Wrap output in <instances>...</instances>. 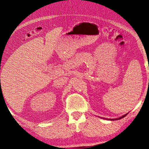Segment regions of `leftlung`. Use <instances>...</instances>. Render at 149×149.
<instances>
[{
  "mask_svg": "<svg viewBox=\"0 0 149 149\" xmlns=\"http://www.w3.org/2000/svg\"><path fill=\"white\" fill-rule=\"evenodd\" d=\"M127 114H128V113L125 114V115L120 116V117H119V118H111V119H109V120H119V119H121V118H123V117H125V116H127ZM100 118H101V117H100ZM104 119H105V118H104ZM106 119H107V118H106ZM107 119H108V118H107Z\"/></svg>",
  "mask_w": 149,
  "mask_h": 149,
  "instance_id": "1",
  "label": "left lung"
}]
</instances>
